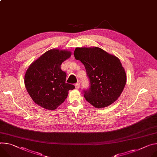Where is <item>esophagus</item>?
Wrapping results in <instances>:
<instances>
[{"mask_svg": "<svg viewBox=\"0 0 157 157\" xmlns=\"http://www.w3.org/2000/svg\"><path fill=\"white\" fill-rule=\"evenodd\" d=\"M75 88L76 89H79V83L77 82L76 84H75Z\"/></svg>", "mask_w": 157, "mask_h": 157, "instance_id": "obj_1", "label": "esophagus"}]
</instances>
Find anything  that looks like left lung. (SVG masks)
<instances>
[{
  "label": "left lung",
  "mask_w": 157,
  "mask_h": 157,
  "mask_svg": "<svg viewBox=\"0 0 157 157\" xmlns=\"http://www.w3.org/2000/svg\"><path fill=\"white\" fill-rule=\"evenodd\" d=\"M76 59L84 66L90 88L84 91L86 100L97 108L108 106L121 95L126 75L120 59L98 47L76 48Z\"/></svg>",
  "instance_id": "1"
}]
</instances>
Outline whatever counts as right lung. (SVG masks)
Wrapping results in <instances>:
<instances>
[{"label":"right lung","mask_w":157,"mask_h":157,"mask_svg":"<svg viewBox=\"0 0 157 157\" xmlns=\"http://www.w3.org/2000/svg\"><path fill=\"white\" fill-rule=\"evenodd\" d=\"M67 50L52 49L33 62L24 76V84L33 100L40 107L54 110L66 99L68 91L75 88L66 82V73L61 65L70 58Z\"/></svg>","instance_id":"add662e5"}]
</instances>
